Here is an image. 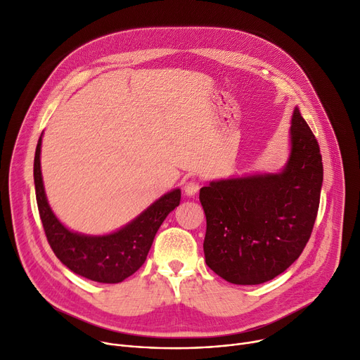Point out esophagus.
Masks as SVG:
<instances>
[{
    "label": "esophagus",
    "instance_id": "esophagus-1",
    "mask_svg": "<svg viewBox=\"0 0 360 360\" xmlns=\"http://www.w3.org/2000/svg\"><path fill=\"white\" fill-rule=\"evenodd\" d=\"M198 190H200V185L195 181H188L184 185V193L186 197H194L198 193Z\"/></svg>",
    "mask_w": 360,
    "mask_h": 360
}]
</instances>
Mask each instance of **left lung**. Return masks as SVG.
<instances>
[{"label": "left lung", "mask_w": 360, "mask_h": 360, "mask_svg": "<svg viewBox=\"0 0 360 360\" xmlns=\"http://www.w3.org/2000/svg\"><path fill=\"white\" fill-rule=\"evenodd\" d=\"M289 156L278 172L210 181L200 190L205 213V264L233 285H261L304 251L316 219L323 159L295 106Z\"/></svg>", "instance_id": "8db88e82"}]
</instances>
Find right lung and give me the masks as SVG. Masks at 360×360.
Returning a JSON list of instances; mask_svg holds the SVG:
<instances>
[{"instance_id":"right-lung-1","label":"right lung","mask_w":360,"mask_h":360,"mask_svg":"<svg viewBox=\"0 0 360 360\" xmlns=\"http://www.w3.org/2000/svg\"><path fill=\"white\" fill-rule=\"evenodd\" d=\"M41 147L42 136L36 146L33 178L37 209L53 254L72 273L98 283H120L134 274L144 264L160 224L179 205V188L166 193L136 219L110 233L74 232L56 217L46 198Z\"/></svg>"}]
</instances>
